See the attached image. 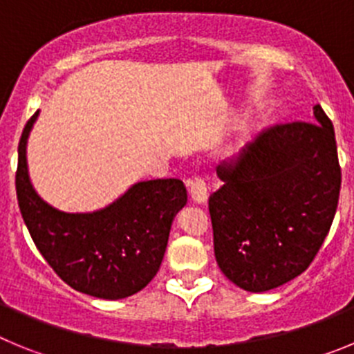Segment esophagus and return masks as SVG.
Segmentation results:
<instances>
[{
  "label": "esophagus",
  "mask_w": 354,
  "mask_h": 354,
  "mask_svg": "<svg viewBox=\"0 0 354 354\" xmlns=\"http://www.w3.org/2000/svg\"><path fill=\"white\" fill-rule=\"evenodd\" d=\"M189 196L192 200H195L196 204H204L205 198H207V184L202 175H193L189 179Z\"/></svg>",
  "instance_id": "34e87169"
}]
</instances>
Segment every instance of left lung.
<instances>
[{
  "label": "left lung",
  "instance_id": "left-lung-1",
  "mask_svg": "<svg viewBox=\"0 0 354 354\" xmlns=\"http://www.w3.org/2000/svg\"><path fill=\"white\" fill-rule=\"evenodd\" d=\"M314 117L270 126L216 168L214 257L241 289L264 292L301 274L330 232L342 174L333 124L319 104Z\"/></svg>",
  "mask_w": 354,
  "mask_h": 354
}]
</instances>
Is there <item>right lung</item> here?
<instances>
[{"instance_id":"add662e5","label":"right lung","mask_w":354,"mask_h":354,"mask_svg":"<svg viewBox=\"0 0 354 354\" xmlns=\"http://www.w3.org/2000/svg\"><path fill=\"white\" fill-rule=\"evenodd\" d=\"M37 111L19 140L15 192L30 236L55 273L72 289L102 299L142 290L159 271L174 216L186 204L179 179L134 184L109 207L71 214L46 204L28 177L26 140Z\"/></svg>"}]
</instances>
